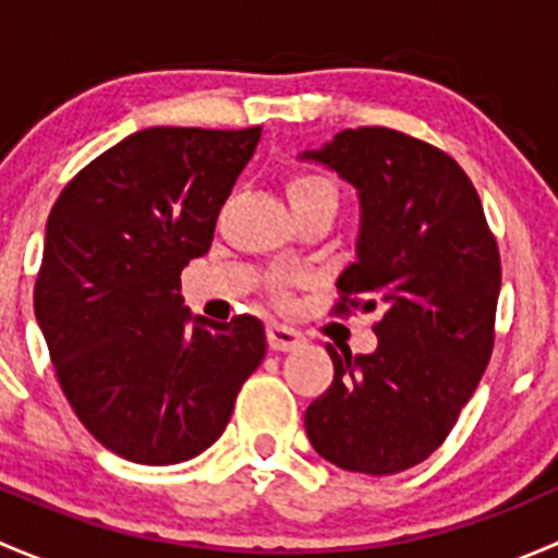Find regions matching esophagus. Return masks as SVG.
Segmentation results:
<instances>
[{
	"label": "esophagus",
	"mask_w": 558,
	"mask_h": 558,
	"mask_svg": "<svg viewBox=\"0 0 558 558\" xmlns=\"http://www.w3.org/2000/svg\"><path fill=\"white\" fill-rule=\"evenodd\" d=\"M267 342L272 351H291V348L300 345L302 335L296 329H291V326L267 324Z\"/></svg>",
	"instance_id": "34e87169"
}]
</instances>
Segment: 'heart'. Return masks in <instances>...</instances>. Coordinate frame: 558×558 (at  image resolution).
<instances>
[{
	"instance_id": "b5f03b06",
	"label": "heart",
	"mask_w": 558,
	"mask_h": 558,
	"mask_svg": "<svg viewBox=\"0 0 558 558\" xmlns=\"http://www.w3.org/2000/svg\"><path fill=\"white\" fill-rule=\"evenodd\" d=\"M289 199L294 205H331L337 210V185L320 172H296L289 178Z\"/></svg>"
}]
</instances>
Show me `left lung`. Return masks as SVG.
<instances>
[{"label": "left lung", "mask_w": 558, "mask_h": 558, "mask_svg": "<svg viewBox=\"0 0 558 558\" xmlns=\"http://www.w3.org/2000/svg\"><path fill=\"white\" fill-rule=\"evenodd\" d=\"M302 159L331 167L362 199L335 315L384 311L373 353L326 345L335 380L307 408V437L340 470L397 475L446 442L486 373L502 286L497 240L466 172L424 140L359 126Z\"/></svg>", "instance_id": "left-lung-1"}]
</instances>
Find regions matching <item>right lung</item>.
<instances>
[{
  "mask_svg": "<svg viewBox=\"0 0 558 558\" xmlns=\"http://www.w3.org/2000/svg\"><path fill=\"white\" fill-rule=\"evenodd\" d=\"M258 137L262 126L143 129L50 210L35 315L70 408L123 459L161 466L210 448L267 353L258 318H191L180 296Z\"/></svg>",
  "mask_w": 558,
  "mask_h": 558,
  "instance_id": "add662e5",
  "label": "right lung"
}]
</instances>
